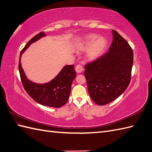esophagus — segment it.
<instances>
[{
  "instance_id": "34e87169",
  "label": "esophagus",
  "mask_w": 152,
  "mask_h": 152,
  "mask_svg": "<svg viewBox=\"0 0 152 152\" xmlns=\"http://www.w3.org/2000/svg\"><path fill=\"white\" fill-rule=\"evenodd\" d=\"M75 70L77 73H81L83 71V67L80 65H77L76 66Z\"/></svg>"
}]
</instances>
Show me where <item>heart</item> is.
<instances>
[{"mask_svg": "<svg viewBox=\"0 0 152 152\" xmlns=\"http://www.w3.org/2000/svg\"><path fill=\"white\" fill-rule=\"evenodd\" d=\"M107 45L105 39L99 37L95 34H89L78 42L76 46L77 51L87 50L86 58L89 61H94L98 59L104 52Z\"/></svg>", "mask_w": 152, "mask_h": 152, "instance_id": "obj_1", "label": "heart"}]
</instances>
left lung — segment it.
<instances>
[{"mask_svg":"<svg viewBox=\"0 0 152 152\" xmlns=\"http://www.w3.org/2000/svg\"><path fill=\"white\" fill-rule=\"evenodd\" d=\"M108 52L85 66L84 75L92 100L99 105L109 104L124 92L131 80L133 63L132 48L113 30Z\"/></svg>","mask_w":152,"mask_h":152,"instance_id":"left-lung-1","label":"left lung"}]
</instances>
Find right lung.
<instances>
[{
    "label": "right lung",
    "mask_w": 152,
    "mask_h": 152,
    "mask_svg": "<svg viewBox=\"0 0 152 152\" xmlns=\"http://www.w3.org/2000/svg\"><path fill=\"white\" fill-rule=\"evenodd\" d=\"M46 36L45 34L39 33L28 42L20 54L19 70L21 82L24 89L29 96L37 103L52 107H61L68 101L71 91V86L76 77L74 65L63 66L61 71L50 82L45 83H37L28 80L20 63L21 55L34 42Z\"/></svg>",
    "instance_id": "right-lung-1"
}]
</instances>
